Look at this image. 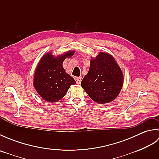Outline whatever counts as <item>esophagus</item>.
Returning a JSON list of instances; mask_svg holds the SVG:
<instances>
[{
  "label": "esophagus",
  "mask_w": 159,
  "mask_h": 159,
  "mask_svg": "<svg viewBox=\"0 0 159 159\" xmlns=\"http://www.w3.org/2000/svg\"><path fill=\"white\" fill-rule=\"evenodd\" d=\"M76 83L78 84V85H79V84H80V82H81V78L76 77Z\"/></svg>",
  "instance_id": "obj_1"
}]
</instances>
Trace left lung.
I'll return each instance as SVG.
<instances>
[{"instance_id":"obj_1","label":"left lung","mask_w":159,"mask_h":159,"mask_svg":"<svg viewBox=\"0 0 159 159\" xmlns=\"http://www.w3.org/2000/svg\"><path fill=\"white\" fill-rule=\"evenodd\" d=\"M124 75L114 57L105 52L91 59L88 73L80 85L98 104L112 102L122 88Z\"/></svg>"}]
</instances>
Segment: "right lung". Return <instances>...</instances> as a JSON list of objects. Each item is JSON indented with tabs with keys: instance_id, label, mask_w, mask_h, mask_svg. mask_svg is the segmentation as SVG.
<instances>
[{
	"instance_id": "obj_1",
	"label": "right lung",
	"mask_w": 159,
	"mask_h": 159,
	"mask_svg": "<svg viewBox=\"0 0 159 159\" xmlns=\"http://www.w3.org/2000/svg\"><path fill=\"white\" fill-rule=\"evenodd\" d=\"M74 52L70 50L54 56L52 52H48L39 60L33 77V86L42 99L50 102H58L66 96L70 85L76 84L63 67L64 60L72 57Z\"/></svg>"
}]
</instances>
